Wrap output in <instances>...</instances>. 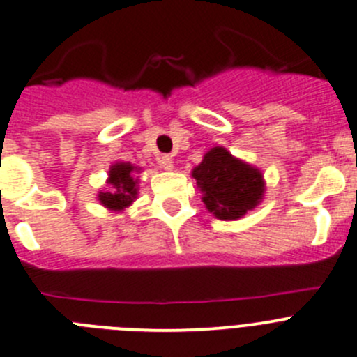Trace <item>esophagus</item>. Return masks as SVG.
Segmentation results:
<instances>
[{
    "label": "esophagus",
    "instance_id": "obj_1",
    "mask_svg": "<svg viewBox=\"0 0 357 357\" xmlns=\"http://www.w3.org/2000/svg\"><path fill=\"white\" fill-rule=\"evenodd\" d=\"M158 165L162 169H165V171H171V169H174V160L169 155H162L158 156Z\"/></svg>",
    "mask_w": 357,
    "mask_h": 357
}]
</instances>
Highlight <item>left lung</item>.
<instances>
[{"instance_id": "left-lung-1", "label": "left lung", "mask_w": 357, "mask_h": 357, "mask_svg": "<svg viewBox=\"0 0 357 357\" xmlns=\"http://www.w3.org/2000/svg\"><path fill=\"white\" fill-rule=\"evenodd\" d=\"M202 192V202L220 220H238L254 209L264 195L259 169L234 158L222 146L211 148L192 171Z\"/></svg>"}]
</instances>
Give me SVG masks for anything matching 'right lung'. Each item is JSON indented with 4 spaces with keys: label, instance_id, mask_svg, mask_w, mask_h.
I'll list each match as a JSON object with an SVG mask.
<instances>
[{
    "label": "right lung",
    "instance_id": "obj_1",
    "mask_svg": "<svg viewBox=\"0 0 357 357\" xmlns=\"http://www.w3.org/2000/svg\"><path fill=\"white\" fill-rule=\"evenodd\" d=\"M133 171H137V167H133L132 163L119 162L112 165L107 179L109 190L98 194V201L105 208L111 211H123L137 197L139 186L137 179L133 178Z\"/></svg>",
    "mask_w": 357,
    "mask_h": 357
}]
</instances>
